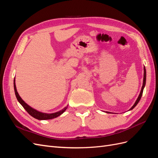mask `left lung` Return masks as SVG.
Segmentation results:
<instances>
[{
  "mask_svg": "<svg viewBox=\"0 0 158 158\" xmlns=\"http://www.w3.org/2000/svg\"><path fill=\"white\" fill-rule=\"evenodd\" d=\"M146 69H145V67H144V80H143V85H142V89H141L140 94V95H139V96H138L137 100L136 101L135 103L134 104V106L131 107V109L130 110L132 109L133 108H135V107H136V105L138 104V103L139 102V101L140 100L141 97H142V93H143V89H144V88L145 85H146Z\"/></svg>",
  "mask_w": 158,
  "mask_h": 158,
  "instance_id": "1",
  "label": "left lung"
}]
</instances>
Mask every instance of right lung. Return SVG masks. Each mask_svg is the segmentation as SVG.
Segmentation results:
<instances>
[{
    "label": "right lung",
    "mask_w": 158,
    "mask_h": 158,
    "mask_svg": "<svg viewBox=\"0 0 158 158\" xmlns=\"http://www.w3.org/2000/svg\"><path fill=\"white\" fill-rule=\"evenodd\" d=\"M14 92H15V94H16V96L18 101L20 102V103L23 106V107L26 109V111L28 113H29L31 116L38 119V120H47V119H52V118H56L58 116L60 115L62 113H63L65 110L67 109L68 106L64 107L63 110H61V111H58V112L55 113H49V114L44 113H41L40 111H37L35 109H33L30 106H28L27 103H26L22 99V98H20V95H19L17 90H16V84H15V80H14Z\"/></svg>",
    "instance_id": "1"
}]
</instances>
